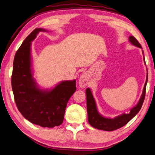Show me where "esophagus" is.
<instances>
[{
    "label": "esophagus",
    "instance_id": "obj_1",
    "mask_svg": "<svg viewBox=\"0 0 155 155\" xmlns=\"http://www.w3.org/2000/svg\"><path fill=\"white\" fill-rule=\"evenodd\" d=\"M78 84L81 88H84L88 84V77L87 73H84L82 74L78 81Z\"/></svg>",
    "mask_w": 155,
    "mask_h": 155
}]
</instances>
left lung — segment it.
I'll use <instances>...</instances> for the list:
<instances>
[{"label": "left lung", "mask_w": 155, "mask_h": 155, "mask_svg": "<svg viewBox=\"0 0 155 155\" xmlns=\"http://www.w3.org/2000/svg\"><path fill=\"white\" fill-rule=\"evenodd\" d=\"M129 41L132 45L136 46V47L142 48L141 45L137 39L133 36L129 37ZM143 54H144L143 51ZM144 61L145 63V59L144 57ZM146 64V63H145ZM148 81V71L147 75V79L145 84L143 88V93L140 99L138 102L137 104L135 107L131 108L130 110V113L127 114L123 113L119 116L114 117L113 118H107L98 113L97 108L96 102L91 93V91L89 88H87L86 94H87V113H88V123L95 128L99 130H106V131H112L117 130L127 124L135 115L139 113L142 107L143 103L145 97V92H146V86Z\"/></svg>", "instance_id": "obj_1"}]
</instances>
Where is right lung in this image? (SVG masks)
Segmentation results:
<instances>
[{"mask_svg": "<svg viewBox=\"0 0 155 155\" xmlns=\"http://www.w3.org/2000/svg\"><path fill=\"white\" fill-rule=\"evenodd\" d=\"M36 28L25 38L16 51L11 77L15 101L20 113L31 123L53 128L63 122L69 98L75 92L76 80L61 81L51 89H41L33 77L31 42L39 32Z\"/></svg>", "mask_w": 155, "mask_h": 155, "instance_id": "obj_1", "label": "right lung"}]
</instances>
